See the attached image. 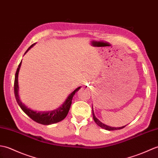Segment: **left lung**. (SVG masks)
Instances as JSON below:
<instances>
[{
	"label": "left lung",
	"instance_id": "1",
	"mask_svg": "<svg viewBox=\"0 0 158 158\" xmlns=\"http://www.w3.org/2000/svg\"><path fill=\"white\" fill-rule=\"evenodd\" d=\"M92 110H93V119H94V121L95 122V123L99 126V127H100L101 128H104L106 130H107V131H115V130H120V129H122L124 128L126 126H123V127H118V128H115V127H109V126L103 123H102L101 121H99V120H98V119L95 117V115H94V111H93V107H92Z\"/></svg>",
	"mask_w": 158,
	"mask_h": 158
}]
</instances>
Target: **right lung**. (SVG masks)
<instances>
[{"label":"right lung","mask_w":158,"mask_h":158,"mask_svg":"<svg viewBox=\"0 0 158 158\" xmlns=\"http://www.w3.org/2000/svg\"><path fill=\"white\" fill-rule=\"evenodd\" d=\"M34 44L35 43L31 44V46L27 48V50L26 51L25 54L34 46ZM21 65H22V61H21L20 64H19L18 68H17L16 73H15V82H14V93H15V96L17 102L18 103L21 109L23 110V111L26 114L28 115L31 120H33L34 121L37 122V123H39L43 125H49L52 124L57 123V122L64 120V119L67 116V115L68 114L70 106H71L72 100L73 99V95H74L77 91L80 89V87H78V88H77L76 90H73V92L68 97L65 102L62 104V106L61 107H59L58 109H57V110L51 111H47V112H37V111H33L30 110V109L27 108L25 105L22 103L19 97L18 74H19V71L21 67Z\"/></svg>","instance_id":"obj_1"}]
</instances>
